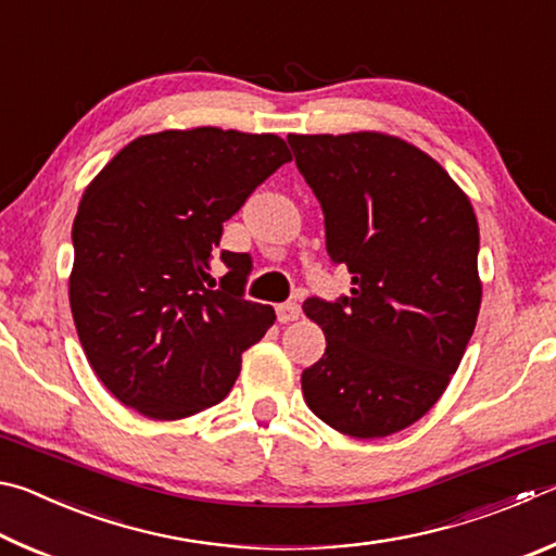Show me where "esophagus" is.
I'll list each match as a JSON object with an SVG mask.
<instances>
[{
    "label": "esophagus",
    "mask_w": 556,
    "mask_h": 556,
    "mask_svg": "<svg viewBox=\"0 0 556 556\" xmlns=\"http://www.w3.org/2000/svg\"><path fill=\"white\" fill-rule=\"evenodd\" d=\"M301 316V306L299 304H279L277 306V321L279 324H291V321H296V318Z\"/></svg>",
    "instance_id": "esophagus-1"
}]
</instances>
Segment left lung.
I'll return each instance as SVG.
<instances>
[{
  "mask_svg": "<svg viewBox=\"0 0 556 556\" xmlns=\"http://www.w3.org/2000/svg\"><path fill=\"white\" fill-rule=\"evenodd\" d=\"M326 215V248L351 296L308 299L326 353L301 372L318 419L355 439L425 417L473 336L483 285L468 195L419 147L384 131L289 135Z\"/></svg>",
  "mask_w": 556,
  "mask_h": 556,
  "instance_id": "left-lung-1",
  "label": "left lung"
}]
</instances>
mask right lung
I'll return each instance as SVG.
<instances>
[{"mask_svg": "<svg viewBox=\"0 0 556 556\" xmlns=\"http://www.w3.org/2000/svg\"><path fill=\"white\" fill-rule=\"evenodd\" d=\"M291 162L277 135L193 127L131 139L83 193L73 223L71 312L100 382L149 419L218 404L275 308L242 299V260L208 289L223 223Z\"/></svg>", "mask_w": 556, "mask_h": 556, "instance_id": "add662e5", "label": "right lung"}]
</instances>
